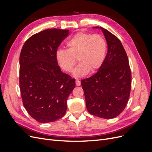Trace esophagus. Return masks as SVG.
Returning <instances> with one entry per match:
<instances>
[{
	"label": "esophagus",
	"instance_id": "obj_1",
	"mask_svg": "<svg viewBox=\"0 0 152 152\" xmlns=\"http://www.w3.org/2000/svg\"><path fill=\"white\" fill-rule=\"evenodd\" d=\"M75 84L77 86H79L80 84H81V82H80V80H79V79H76L75 80Z\"/></svg>",
	"mask_w": 152,
	"mask_h": 152
}]
</instances>
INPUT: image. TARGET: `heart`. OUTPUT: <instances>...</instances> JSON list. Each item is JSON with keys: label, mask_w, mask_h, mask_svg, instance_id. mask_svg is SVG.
Listing matches in <instances>:
<instances>
[{"label": "heart", "mask_w": 152, "mask_h": 152, "mask_svg": "<svg viewBox=\"0 0 152 152\" xmlns=\"http://www.w3.org/2000/svg\"><path fill=\"white\" fill-rule=\"evenodd\" d=\"M67 49H58L56 59L62 70L70 73L78 61H80L73 71V75L82 77L90 70L95 72L102 67L107 54V41L102 35L86 32H78L66 42Z\"/></svg>", "instance_id": "b5f03b06"}]
</instances>
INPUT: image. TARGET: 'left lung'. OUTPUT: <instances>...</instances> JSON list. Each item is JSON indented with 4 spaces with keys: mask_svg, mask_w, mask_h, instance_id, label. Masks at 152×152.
Here are the masks:
<instances>
[{
    "mask_svg": "<svg viewBox=\"0 0 152 152\" xmlns=\"http://www.w3.org/2000/svg\"><path fill=\"white\" fill-rule=\"evenodd\" d=\"M94 28H99L98 26ZM108 45L103 65L95 74L81 80L86 107L94 116L113 118L125 109L131 88V72L125 49L117 37L100 27Z\"/></svg>",
    "mask_w": 152,
    "mask_h": 152,
    "instance_id": "8db88e82",
    "label": "left lung"
}]
</instances>
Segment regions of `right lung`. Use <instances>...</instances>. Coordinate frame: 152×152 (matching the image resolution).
<instances>
[{
    "instance_id": "add662e5",
    "label": "right lung",
    "mask_w": 152,
    "mask_h": 152,
    "mask_svg": "<svg viewBox=\"0 0 152 152\" xmlns=\"http://www.w3.org/2000/svg\"><path fill=\"white\" fill-rule=\"evenodd\" d=\"M68 34V30H45L31 36L21 50L23 104L40 123L53 122L65 115L68 96L75 87V79L61 71L56 59L58 48Z\"/></svg>"
}]
</instances>
